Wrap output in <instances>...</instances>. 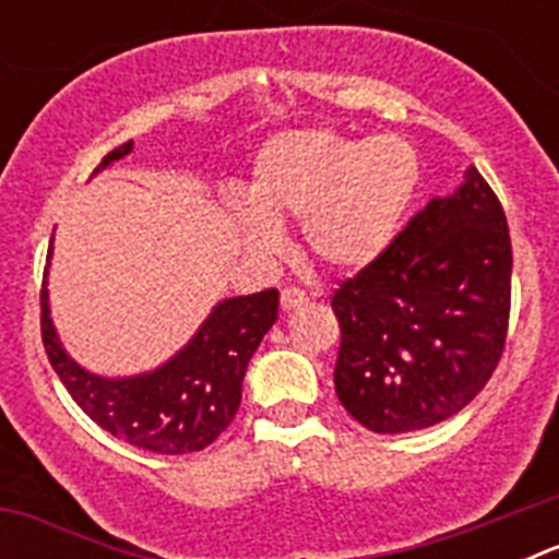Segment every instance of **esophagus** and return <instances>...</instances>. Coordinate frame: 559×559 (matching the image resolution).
<instances>
[{
  "instance_id": "1",
  "label": "esophagus",
  "mask_w": 559,
  "mask_h": 559,
  "mask_svg": "<svg viewBox=\"0 0 559 559\" xmlns=\"http://www.w3.org/2000/svg\"><path fill=\"white\" fill-rule=\"evenodd\" d=\"M305 302H308V294L302 288H296V285H288V288L280 290V305H283V310H294Z\"/></svg>"
}]
</instances>
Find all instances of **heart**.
<instances>
[{"instance_id": "obj_1", "label": "heart", "mask_w": 559, "mask_h": 559, "mask_svg": "<svg viewBox=\"0 0 559 559\" xmlns=\"http://www.w3.org/2000/svg\"><path fill=\"white\" fill-rule=\"evenodd\" d=\"M417 190L419 156L406 140L305 128L260 151L251 201L231 199L229 215L251 249H276L274 221H299L305 249L319 263L360 269L392 243Z\"/></svg>"}]
</instances>
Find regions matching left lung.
<instances>
[{
	"label": "left lung",
	"instance_id": "left-lung-1",
	"mask_svg": "<svg viewBox=\"0 0 559 559\" xmlns=\"http://www.w3.org/2000/svg\"><path fill=\"white\" fill-rule=\"evenodd\" d=\"M512 243L492 187L467 173L333 290L335 394L360 426L406 433L462 412L492 378L510 328Z\"/></svg>",
	"mask_w": 559,
	"mask_h": 559
}]
</instances>
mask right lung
Instances as JSON below:
<instances>
[{
	"label": "right lung",
	"mask_w": 559,
	"mask_h": 559,
	"mask_svg": "<svg viewBox=\"0 0 559 559\" xmlns=\"http://www.w3.org/2000/svg\"><path fill=\"white\" fill-rule=\"evenodd\" d=\"M126 153H131V142L106 153L95 173ZM276 305V288L226 299L165 367L140 378L106 380L88 374L63 353L41 288V341L67 392L103 431L142 451L179 456L204 451L235 419L246 367L274 324Z\"/></svg>",
	"instance_id": "add662e5"
}]
</instances>
